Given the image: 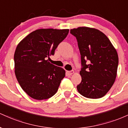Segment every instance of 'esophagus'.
I'll use <instances>...</instances> for the list:
<instances>
[{
  "instance_id": "1",
  "label": "esophagus",
  "mask_w": 128,
  "mask_h": 128,
  "mask_svg": "<svg viewBox=\"0 0 128 128\" xmlns=\"http://www.w3.org/2000/svg\"><path fill=\"white\" fill-rule=\"evenodd\" d=\"M74 71H73V70H72V71H67V73H68V75H70V76H71V75H72V74H74Z\"/></svg>"
}]
</instances>
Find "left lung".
I'll use <instances>...</instances> for the list:
<instances>
[{
    "instance_id": "left-lung-1",
    "label": "left lung",
    "mask_w": 128,
    "mask_h": 128,
    "mask_svg": "<svg viewBox=\"0 0 128 128\" xmlns=\"http://www.w3.org/2000/svg\"><path fill=\"white\" fill-rule=\"evenodd\" d=\"M70 33L76 37L81 55L82 82L77 90L86 98H101L116 80L117 51L106 36L97 29L79 27L71 30Z\"/></svg>"
}]
</instances>
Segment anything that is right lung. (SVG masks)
<instances>
[{"label": "right lung", "mask_w": 128, "mask_h": 128, "mask_svg": "<svg viewBox=\"0 0 128 128\" xmlns=\"http://www.w3.org/2000/svg\"><path fill=\"white\" fill-rule=\"evenodd\" d=\"M69 30L40 29L28 34L18 44L14 56L15 74L22 90L31 98L45 100L57 92L65 71L50 64L47 58Z\"/></svg>", "instance_id": "right-lung-1"}]
</instances>
